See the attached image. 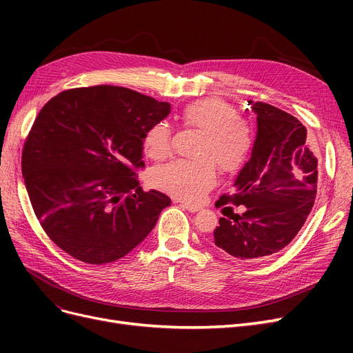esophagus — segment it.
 <instances>
[{"mask_svg": "<svg viewBox=\"0 0 353 353\" xmlns=\"http://www.w3.org/2000/svg\"><path fill=\"white\" fill-rule=\"evenodd\" d=\"M181 206H183L184 209H187V210H188V212H191V213H196V212H199V210H200V208H199V206L188 205V203H184V201H181Z\"/></svg>", "mask_w": 353, "mask_h": 353, "instance_id": "esophagus-1", "label": "esophagus"}]
</instances>
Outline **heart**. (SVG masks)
Returning a JSON list of instances; mask_svg holds the SVG:
<instances>
[{"instance_id": "1", "label": "heart", "mask_w": 353, "mask_h": 353, "mask_svg": "<svg viewBox=\"0 0 353 353\" xmlns=\"http://www.w3.org/2000/svg\"><path fill=\"white\" fill-rule=\"evenodd\" d=\"M187 125L203 131L196 156L197 160H174L157 166L150 172V183L163 193L185 200L199 201L216 183V166L223 172H236L252 150V131L239 119L237 112L219 99H205L188 104L183 110ZM148 157L160 160L169 154L170 132L165 125H156L144 138Z\"/></svg>"}]
</instances>
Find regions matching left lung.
Wrapping results in <instances>:
<instances>
[{
  "label": "left lung",
  "instance_id": "obj_1",
  "mask_svg": "<svg viewBox=\"0 0 353 353\" xmlns=\"http://www.w3.org/2000/svg\"><path fill=\"white\" fill-rule=\"evenodd\" d=\"M258 131L252 156L234 181L232 201L244 213L219 218L213 243L239 261H259L280 252L301 231L316 196L315 144L294 116L271 104L248 101Z\"/></svg>",
  "mask_w": 353,
  "mask_h": 353
}]
</instances>
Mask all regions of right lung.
<instances>
[{"label": "right lung", "instance_id": "right-lung-1", "mask_svg": "<svg viewBox=\"0 0 353 353\" xmlns=\"http://www.w3.org/2000/svg\"><path fill=\"white\" fill-rule=\"evenodd\" d=\"M169 113V103L110 85L63 91L41 109L22 172L41 227L72 258H123L170 205L160 191L144 193L135 174L145 134Z\"/></svg>", "mask_w": 353, "mask_h": 353}]
</instances>
